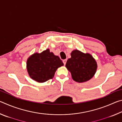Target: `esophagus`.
<instances>
[{
  "label": "esophagus",
  "instance_id": "obj_1",
  "mask_svg": "<svg viewBox=\"0 0 122 122\" xmlns=\"http://www.w3.org/2000/svg\"><path fill=\"white\" fill-rule=\"evenodd\" d=\"M67 59H65V60H63V64L64 65H66V62H67Z\"/></svg>",
  "mask_w": 122,
  "mask_h": 122
}]
</instances>
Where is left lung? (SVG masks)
<instances>
[{"mask_svg": "<svg viewBox=\"0 0 122 122\" xmlns=\"http://www.w3.org/2000/svg\"><path fill=\"white\" fill-rule=\"evenodd\" d=\"M66 67L71 71L74 81L84 82L93 77L97 66L96 61L89 54L75 50L71 52V57L68 59Z\"/></svg>", "mask_w": 122, "mask_h": 122, "instance_id": "8db88e82", "label": "left lung"}]
</instances>
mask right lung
Returning <instances> with one entry per match:
<instances>
[{
	"label": "right lung",
	"instance_id": "right-lung-1",
	"mask_svg": "<svg viewBox=\"0 0 122 122\" xmlns=\"http://www.w3.org/2000/svg\"><path fill=\"white\" fill-rule=\"evenodd\" d=\"M62 66L63 63L60 57L50 52L48 49L40 54H34L27 61L29 75L41 83L52 79L57 69Z\"/></svg>",
	"mask_w": 122,
	"mask_h": 122
}]
</instances>
